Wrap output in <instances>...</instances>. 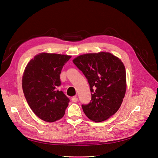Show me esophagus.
<instances>
[{
  "label": "esophagus",
  "mask_w": 158,
  "mask_h": 158,
  "mask_svg": "<svg viewBox=\"0 0 158 158\" xmlns=\"http://www.w3.org/2000/svg\"><path fill=\"white\" fill-rule=\"evenodd\" d=\"M77 101H78V98L77 97L72 98V102H76Z\"/></svg>",
  "instance_id": "34e87169"
}]
</instances>
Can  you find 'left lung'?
Segmentation results:
<instances>
[{"label":"left lung","mask_w":158,"mask_h":158,"mask_svg":"<svg viewBox=\"0 0 158 158\" xmlns=\"http://www.w3.org/2000/svg\"><path fill=\"white\" fill-rule=\"evenodd\" d=\"M72 61L90 88L92 100L82 106L84 114L95 122L106 120L117 112L126 94L124 64L118 57L106 52L80 55Z\"/></svg>","instance_id":"left-lung-1"}]
</instances>
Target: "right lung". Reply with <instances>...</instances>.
<instances>
[{"label": "right lung", "instance_id": "1", "mask_svg": "<svg viewBox=\"0 0 158 158\" xmlns=\"http://www.w3.org/2000/svg\"><path fill=\"white\" fill-rule=\"evenodd\" d=\"M69 55L42 52L27 64L22 79L23 92L30 108L41 120L53 122L61 119L69 99L62 91L60 74Z\"/></svg>", "mask_w": 158, "mask_h": 158}]
</instances>
